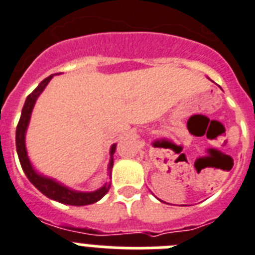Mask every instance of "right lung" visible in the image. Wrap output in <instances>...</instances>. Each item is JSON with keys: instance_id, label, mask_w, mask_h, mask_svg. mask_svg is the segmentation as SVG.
<instances>
[{"instance_id": "right-lung-1", "label": "right lung", "mask_w": 255, "mask_h": 255, "mask_svg": "<svg viewBox=\"0 0 255 255\" xmlns=\"http://www.w3.org/2000/svg\"><path fill=\"white\" fill-rule=\"evenodd\" d=\"M52 76H48L40 82V84L35 88L34 91L31 92L28 97H26V101L24 103V107H22L21 116H20L19 124L16 126V150L17 155H19V161L21 164L22 171L25 172L26 177L29 179V181L40 191L43 193L46 197L51 198L53 200H57L60 203L69 204V206H87V204L96 203L101 198L105 197L107 194V191L111 188V182H107L105 186H102L101 189H98L97 191L93 193H82V191H74L71 189L66 188V186L61 185L58 182H56L55 180L48 179L46 176H42V175H38L33 167H31L30 162H29L28 154H26V148H25V131L26 128H28L29 120H30V115L33 111V107H34V103L37 101L38 96H39L43 89L46 88V85L48 84V82L52 79ZM116 149V144H114L111 147V155L115 153ZM112 166H114V158L111 157V161L108 164V175L111 177V170Z\"/></svg>"}]
</instances>
